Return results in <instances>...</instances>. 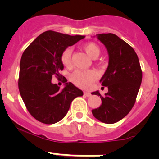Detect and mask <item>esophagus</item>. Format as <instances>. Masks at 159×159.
Masks as SVG:
<instances>
[{
	"label": "esophagus",
	"mask_w": 159,
	"mask_h": 159,
	"mask_svg": "<svg viewBox=\"0 0 159 159\" xmlns=\"http://www.w3.org/2000/svg\"><path fill=\"white\" fill-rule=\"evenodd\" d=\"M84 95H86L87 97H90V96H91V95H92V94H91V92H84Z\"/></svg>",
	"instance_id": "1"
}]
</instances>
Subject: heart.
I'll list each match as a JSON object with an SVG mask.
<instances>
[{
    "mask_svg": "<svg viewBox=\"0 0 159 159\" xmlns=\"http://www.w3.org/2000/svg\"><path fill=\"white\" fill-rule=\"evenodd\" d=\"M84 50L91 58L95 59L99 57L100 49L94 43H88L84 46ZM71 48H67L61 54V62L65 67L71 65ZM71 80L76 85L82 88H87L95 80V74L92 71H81L76 70L71 74Z\"/></svg>",
    "mask_w": 159,
    "mask_h": 159,
    "instance_id": "b5f03b06",
    "label": "heart"
}]
</instances>
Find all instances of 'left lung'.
<instances>
[{"label": "left lung", "mask_w": 159, "mask_h": 159, "mask_svg": "<svg viewBox=\"0 0 159 159\" xmlns=\"http://www.w3.org/2000/svg\"><path fill=\"white\" fill-rule=\"evenodd\" d=\"M96 37L109 57L107 68L99 80L108 92L104 96L99 91L92 92L100 96L102 104L92 112L99 121L112 124L123 119L134 106L143 73L137 54L127 42L112 33H99Z\"/></svg>", "instance_id": "left-lung-1"}]
</instances>
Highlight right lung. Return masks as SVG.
<instances>
[{
	"label": "right lung",
	"mask_w": 159,
	"mask_h": 159,
	"mask_svg": "<svg viewBox=\"0 0 159 159\" xmlns=\"http://www.w3.org/2000/svg\"><path fill=\"white\" fill-rule=\"evenodd\" d=\"M84 36H70L46 31L25 49L20 63V94L29 113L36 120L54 124L67 115L71 102L83 92L71 82L63 89L52 84L53 75L60 77L64 69L61 54Z\"/></svg>",
	"instance_id": "1"
}]
</instances>
